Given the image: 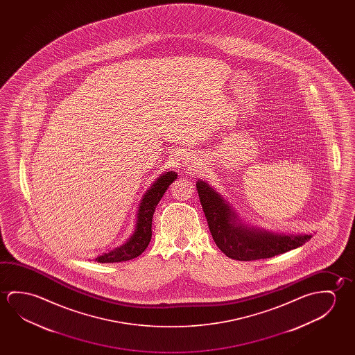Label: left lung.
Segmentation results:
<instances>
[{
  "label": "left lung",
  "mask_w": 355,
  "mask_h": 355,
  "mask_svg": "<svg viewBox=\"0 0 355 355\" xmlns=\"http://www.w3.org/2000/svg\"><path fill=\"white\" fill-rule=\"evenodd\" d=\"M197 191L215 244L239 261L268 259L302 246L311 234H281L245 224L236 211L207 182L198 180Z\"/></svg>",
  "instance_id": "obj_1"
}]
</instances>
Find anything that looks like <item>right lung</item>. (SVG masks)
I'll list each match as a JSON object with an SVG mask.
<instances>
[{
	"instance_id": "right-lung-1",
	"label": "right lung",
	"mask_w": 355,
	"mask_h": 355,
	"mask_svg": "<svg viewBox=\"0 0 355 355\" xmlns=\"http://www.w3.org/2000/svg\"><path fill=\"white\" fill-rule=\"evenodd\" d=\"M177 175L173 171L163 172L162 175H158L141 198L131 236L115 249L103 252L95 259V261L100 263L128 261L140 256L145 251L151 241L152 218L155 209L167 188L177 180Z\"/></svg>"
}]
</instances>
